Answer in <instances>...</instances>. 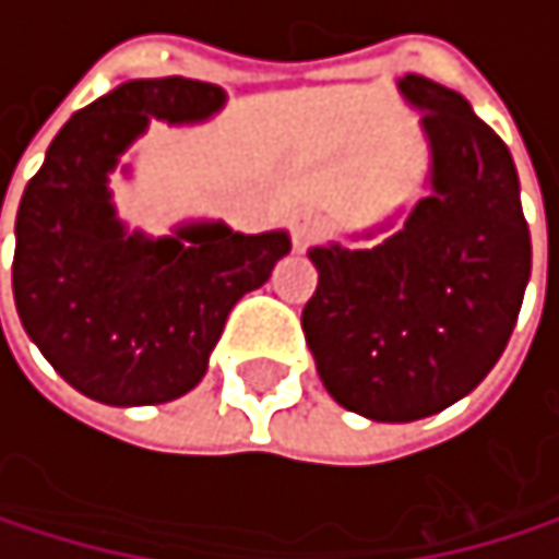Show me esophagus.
<instances>
[{
    "label": "esophagus",
    "instance_id": "obj_1",
    "mask_svg": "<svg viewBox=\"0 0 559 559\" xmlns=\"http://www.w3.org/2000/svg\"><path fill=\"white\" fill-rule=\"evenodd\" d=\"M321 221L318 217H311V214H301L298 221H295V227H292V234H295V245L298 248H308L311 241H318L321 238Z\"/></svg>",
    "mask_w": 559,
    "mask_h": 559
}]
</instances>
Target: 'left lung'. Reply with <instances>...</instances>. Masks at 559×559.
Masks as SVG:
<instances>
[{"mask_svg":"<svg viewBox=\"0 0 559 559\" xmlns=\"http://www.w3.org/2000/svg\"><path fill=\"white\" fill-rule=\"evenodd\" d=\"M399 90L432 143V194L372 251L311 248L301 311L318 376L345 409L413 423L469 395L503 355L530 282V227L507 143L419 73Z\"/></svg>","mask_w":559,"mask_h":559,"instance_id":"1","label":"left lung"}]
</instances>
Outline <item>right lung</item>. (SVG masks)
Wrapping results in <instances>:
<instances>
[{
    "label": "right lung",
    "instance_id": "obj_1",
    "mask_svg": "<svg viewBox=\"0 0 559 559\" xmlns=\"http://www.w3.org/2000/svg\"><path fill=\"white\" fill-rule=\"evenodd\" d=\"M221 103L214 83L130 80L70 117L23 190L12 258L19 318L52 369L96 402L157 405L194 389L227 311L292 248L282 230L234 234L224 224L127 238L114 217L106 174L146 120H204Z\"/></svg>",
    "mask_w": 559,
    "mask_h": 559
}]
</instances>
